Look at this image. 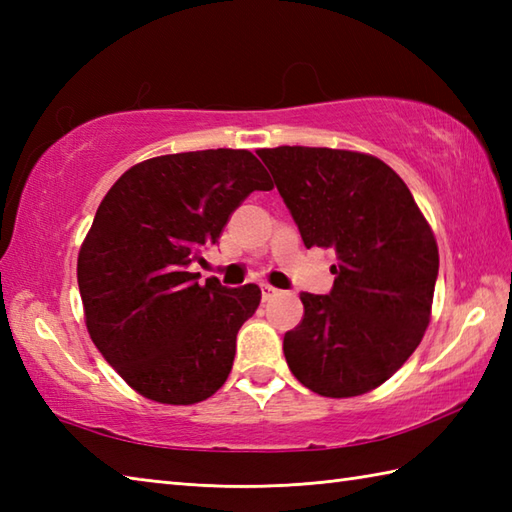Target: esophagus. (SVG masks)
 <instances>
[{
	"mask_svg": "<svg viewBox=\"0 0 512 512\" xmlns=\"http://www.w3.org/2000/svg\"><path fill=\"white\" fill-rule=\"evenodd\" d=\"M275 295H279V290H277L275 286H270V284H262V297H264V301L273 299Z\"/></svg>",
	"mask_w": 512,
	"mask_h": 512,
	"instance_id": "esophagus-1",
	"label": "esophagus"
}]
</instances>
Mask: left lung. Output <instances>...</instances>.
<instances>
[{"label": "left lung", "mask_w": 512, "mask_h": 512, "mask_svg": "<svg viewBox=\"0 0 512 512\" xmlns=\"http://www.w3.org/2000/svg\"><path fill=\"white\" fill-rule=\"evenodd\" d=\"M308 248H332L330 295L301 292L284 336L290 372L314 394L352 398L405 365L431 321L438 244L398 173L372 154L259 149Z\"/></svg>", "instance_id": "obj_1"}]
</instances>
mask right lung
Here are the masks:
<instances>
[{
	"label": "right lung",
	"instance_id": "obj_1",
	"mask_svg": "<svg viewBox=\"0 0 512 512\" xmlns=\"http://www.w3.org/2000/svg\"><path fill=\"white\" fill-rule=\"evenodd\" d=\"M270 189L250 151L204 149L138 162L107 191L76 279L90 339L140 396L195 405L226 383L262 290L198 284L189 266L250 193Z\"/></svg>",
	"mask_w": 512,
	"mask_h": 512
}]
</instances>
